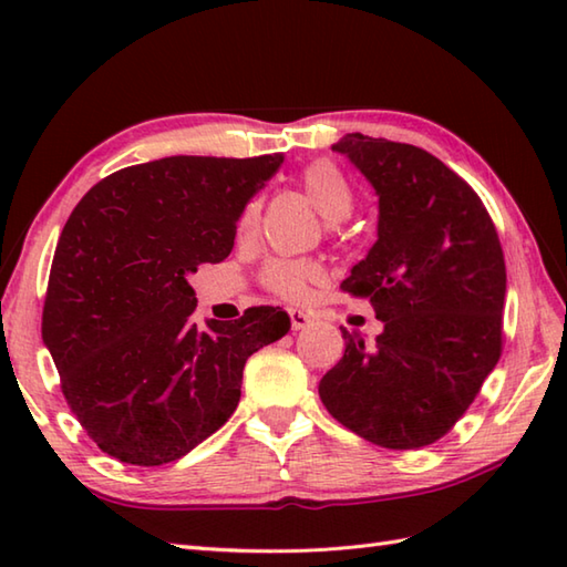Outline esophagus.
<instances>
[{"mask_svg":"<svg viewBox=\"0 0 567 567\" xmlns=\"http://www.w3.org/2000/svg\"><path fill=\"white\" fill-rule=\"evenodd\" d=\"M290 323H292V331H302V329H307L309 323H311V317L305 315V311L292 309L290 311Z\"/></svg>","mask_w":567,"mask_h":567,"instance_id":"esophagus-1","label":"esophagus"}]
</instances>
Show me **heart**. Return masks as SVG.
I'll list each match as a JSON object with an SVG mask.
<instances>
[{"label":"heart","mask_w":567,"mask_h":567,"mask_svg":"<svg viewBox=\"0 0 567 567\" xmlns=\"http://www.w3.org/2000/svg\"><path fill=\"white\" fill-rule=\"evenodd\" d=\"M305 195L315 204L323 219L341 221L353 212V187L343 171L331 161L309 163L299 175ZM260 221V202H248L238 216V234L250 236ZM319 268L309 260H270L262 270V282L268 290L285 299H302L309 285L319 280Z\"/></svg>","instance_id":"1"}]
</instances>
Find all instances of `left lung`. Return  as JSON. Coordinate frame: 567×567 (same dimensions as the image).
Returning <instances> with one entry per match:
<instances>
[{"mask_svg": "<svg viewBox=\"0 0 567 567\" xmlns=\"http://www.w3.org/2000/svg\"><path fill=\"white\" fill-rule=\"evenodd\" d=\"M348 155L380 197L378 240L341 282L382 321L319 382L329 414L382 449L445 436L502 355L504 252L483 199L424 148L346 134Z\"/></svg>", "mask_w": 567, "mask_h": 567, "instance_id": "8db88e82", "label": "left lung"}]
</instances>
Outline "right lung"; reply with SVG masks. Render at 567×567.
<instances>
[{
	"instance_id": "obj_1",
	"label": "right lung",
	"mask_w": 567,
	"mask_h": 567,
	"mask_svg": "<svg viewBox=\"0 0 567 567\" xmlns=\"http://www.w3.org/2000/svg\"><path fill=\"white\" fill-rule=\"evenodd\" d=\"M282 155H173L100 179L58 238L43 343L87 436L128 465L187 455L236 412L246 360L290 331L280 307L199 329L187 275L221 262Z\"/></svg>"
}]
</instances>
